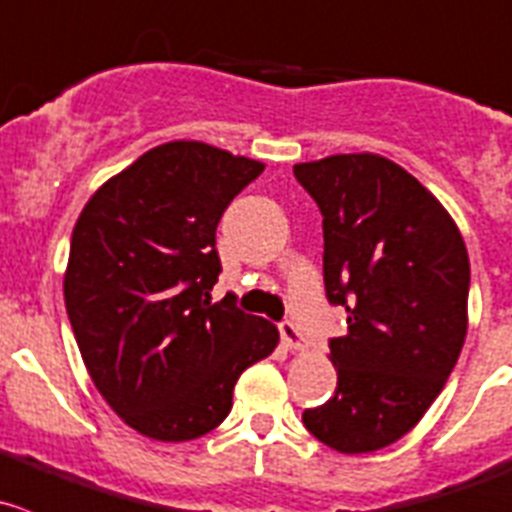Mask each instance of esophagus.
Here are the masks:
<instances>
[{
	"instance_id": "obj_1",
	"label": "esophagus",
	"mask_w": 512,
	"mask_h": 512,
	"mask_svg": "<svg viewBox=\"0 0 512 512\" xmlns=\"http://www.w3.org/2000/svg\"><path fill=\"white\" fill-rule=\"evenodd\" d=\"M280 337L290 350H302V347H305V337H302L300 327H297L292 320L280 322Z\"/></svg>"
}]
</instances>
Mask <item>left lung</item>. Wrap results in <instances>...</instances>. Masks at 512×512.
Returning <instances> with one entry per match:
<instances>
[{
  "instance_id": "obj_1",
  "label": "left lung",
  "mask_w": 512,
  "mask_h": 512,
  "mask_svg": "<svg viewBox=\"0 0 512 512\" xmlns=\"http://www.w3.org/2000/svg\"><path fill=\"white\" fill-rule=\"evenodd\" d=\"M322 215V277L347 332L330 337L337 390L302 423L337 453L388 448L418 425L458 362L470 262L458 227L410 172L380 155L295 165Z\"/></svg>"
}]
</instances>
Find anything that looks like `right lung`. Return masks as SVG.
<instances>
[{"mask_svg": "<svg viewBox=\"0 0 512 512\" xmlns=\"http://www.w3.org/2000/svg\"><path fill=\"white\" fill-rule=\"evenodd\" d=\"M262 170L205 142H167L104 182L74 225L64 302L79 352L109 408L147 438L215 430L237 377L280 340L235 295L210 302L220 217Z\"/></svg>", "mask_w": 512, "mask_h": 512, "instance_id": "obj_1", "label": "right lung"}]
</instances>
